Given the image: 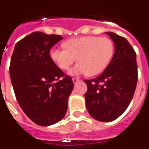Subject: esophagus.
<instances>
[{"label": "esophagus", "mask_w": 149, "mask_h": 149, "mask_svg": "<svg viewBox=\"0 0 149 149\" xmlns=\"http://www.w3.org/2000/svg\"><path fill=\"white\" fill-rule=\"evenodd\" d=\"M79 81V79L78 78H72V82H73V83H77V82H78Z\"/></svg>", "instance_id": "esophagus-1"}]
</instances>
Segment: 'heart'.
<instances>
[{
  "mask_svg": "<svg viewBox=\"0 0 149 149\" xmlns=\"http://www.w3.org/2000/svg\"><path fill=\"white\" fill-rule=\"evenodd\" d=\"M65 48L54 47L50 57L62 70H67L76 60L79 61L69 70L71 76H95L104 70L113 54V44L106 37L82 36L64 42Z\"/></svg>",
  "mask_w": 149,
  "mask_h": 149,
  "instance_id": "1",
  "label": "heart"
}]
</instances>
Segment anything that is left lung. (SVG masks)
<instances>
[{
  "instance_id": "8db88e82",
  "label": "left lung",
  "mask_w": 149,
  "mask_h": 149,
  "mask_svg": "<svg viewBox=\"0 0 149 149\" xmlns=\"http://www.w3.org/2000/svg\"><path fill=\"white\" fill-rule=\"evenodd\" d=\"M114 43L113 58L99 77L85 80L86 106L94 119L111 122L120 116L130 103L136 90L138 73L136 54L123 37L107 32Z\"/></svg>"
}]
</instances>
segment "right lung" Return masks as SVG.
I'll list each match as a JSON object with an SVG mask.
<instances>
[{"mask_svg": "<svg viewBox=\"0 0 149 149\" xmlns=\"http://www.w3.org/2000/svg\"><path fill=\"white\" fill-rule=\"evenodd\" d=\"M63 38L32 32L16 44L11 57L10 76L17 102L26 116L42 127L63 119L73 88L71 77L50 57L51 47Z\"/></svg>", "mask_w": 149, "mask_h": 149, "instance_id": "1", "label": "right lung"}]
</instances>
